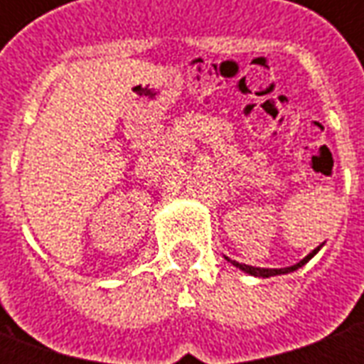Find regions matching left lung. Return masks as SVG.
<instances>
[{"instance_id":"8db88e82","label":"left lung","mask_w":364,"mask_h":364,"mask_svg":"<svg viewBox=\"0 0 364 364\" xmlns=\"http://www.w3.org/2000/svg\"><path fill=\"white\" fill-rule=\"evenodd\" d=\"M320 247H321V245H320ZM320 247H316V250H314V252L310 253V255H306L304 259L300 261V263H296V265H292V267H284V269L252 267V265H245V263H237V261H232V263H234V265H236L237 269H242V271H245V273L253 274V277H263V279H265V277H274V274H284V273H290V271H296L298 267H302L304 263H308V261L312 259L314 255L320 252Z\"/></svg>"}]
</instances>
